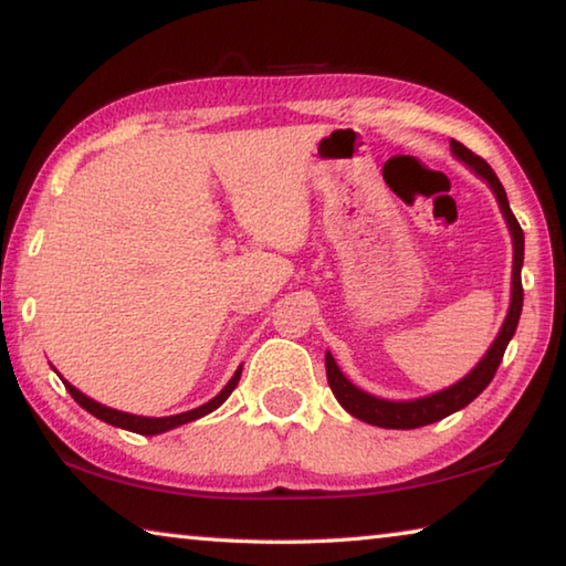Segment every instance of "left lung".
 I'll return each instance as SVG.
<instances>
[{
  "label": "left lung",
  "mask_w": 566,
  "mask_h": 566,
  "mask_svg": "<svg viewBox=\"0 0 566 566\" xmlns=\"http://www.w3.org/2000/svg\"><path fill=\"white\" fill-rule=\"evenodd\" d=\"M452 151L454 155L467 161L479 177H484L490 181V187L494 189L496 202H500L506 224H510V232L514 239V270H512V304H510V314H506L504 327L500 332V337L492 344V349L486 352V357L476 364L472 369V375H467L459 385L449 387L439 395L417 399V401H385L377 397L364 395L361 389H357L352 381L342 375L337 361L332 359V354L327 352V381L337 397L339 405L349 411L352 417H357L367 424L375 427H385V429H417L424 424H432V421L444 419L454 411L464 409L469 401H474L482 391L490 387V381L494 379L496 369H500L502 357L506 352V344L514 337L516 324H520V314H522V302H524V290H522V262H524V232L516 217L512 214L510 202H506V191L502 187V181L496 179V175L492 171V167L486 165L482 157H476L472 149H467L464 145L452 139Z\"/></svg>",
  "instance_id": "obj_1"
}]
</instances>
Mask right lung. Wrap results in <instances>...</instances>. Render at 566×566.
<instances>
[{"instance_id": "add662e5", "label": "right lung", "mask_w": 566, "mask_h": 566, "mask_svg": "<svg viewBox=\"0 0 566 566\" xmlns=\"http://www.w3.org/2000/svg\"><path fill=\"white\" fill-rule=\"evenodd\" d=\"M239 377H242V367H239V369L234 371V377L229 379V385H227L222 391H219V395H217L212 401H207V405L191 409V411H181V415H175V417H157V419H155V417H134V415H127V411L109 409V407L99 405V401L90 399L87 395H82V391L74 389V387L70 385V381H64V379H62V381H64L66 391H70V395L74 397L76 405L87 409L90 415H94V417L102 419V421H107V424H112V427H122V429H129V432L151 437V434L167 432V429H175V427H179V424H187V421H195V419H199V417L209 415V411H214L229 395H232L234 387L239 385Z\"/></svg>"}]
</instances>
